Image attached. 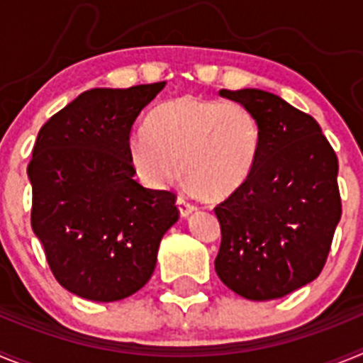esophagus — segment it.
I'll return each mask as SVG.
<instances>
[{
	"instance_id": "obj_1",
	"label": "esophagus",
	"mask_w": 363,
	"mask_h": 363,
	"mask_svg": "<svg viewBox=\"0 0 363 363\" xmlns=\"http://www.w3.org/2000/svg\"><path fill=\"white\" fill-rule=\"evenodd\" d=\"M176 203H178L179 216H182V218H187L189 214H192L194 211H196V205L191 203V201H189L187 198H184V196H179L178 200H176Z\"/></svg>"
}]
</instances>
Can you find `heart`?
Listing matches in <instances>:
<instances>
[{
  "mask_svg": "<svg viewBox=\"0 0 363 363\" xmlns=\"http://www.w3.org/2000/svg\"><path fill=\"white\" fill-rule=\"evenodd\" d=\"M258 120L234 101L178 96L160 105L149 129L129 138V158L143 184L162 189L179 176L205 200L233 194L259 152Z\"/></svg>",
  "mask_w": 363,
  "mask_h": 363,
  "instance_id": "obj_1",
  "label": "heart"
}]
</instances>
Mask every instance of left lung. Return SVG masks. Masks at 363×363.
<instances>
[{
	"label": "left lung",
	"instance_id": "left-lung-1",
	"mask_svg": "<svg viewBox=\"0 0 363 363\" xmlns=\"http://www.w3.org/2000/svg\"><path fill=\"white\" fill-rule=\"evenodd\" d=\"M258 120L262 142L249 178L218 205L214 269L247 300L281 298L322 272L342 216L338 158L313 116L259 89H221Z\"/></svg>",
	"mask_w": 363,
	"mask_h": 363
}]
</instances>
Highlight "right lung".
<instances>
[{"label":"right lung","mask_w":363,"mask_h":363,"mask_svg":"<svg viewBox=\"0 0 363 363\" xmlns=\"http://www.w3.org/2000/svg\"><path fill=\"white\" fill-rule=\"evenodd\" d=\"M163 86L91 89L38 133L27 169L32 230L76 296L116 301L142 289L178 221L174 192L142 187L129 158L134 121Z\"/></svg>","instance_id":"add662e5"}]
</instances>
